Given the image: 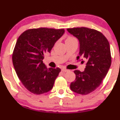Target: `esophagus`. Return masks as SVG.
I'll return each mask as SVG.
<instances>
[{
    "instance_id": "obj_1",
    "label": "esophagus",
    "mask_w": 120,
    "mask_h": 120,
    "mask_svg": "<svg viewBox=\"0 0 120 120\" xmlns=\"http://www.w3.org/2000/svg\"><path fill=\"white\" fill-rule=\"evenodd\" d=\"M61 71H62L63 72H68L69 70H67V69H66V68H62L61 69Z\"/></svg>"
}]
</instances>
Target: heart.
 Returning <instances> with one entry per match:
<instances>
[{
	"mask_svg": "<svg viewBox=\"0 0 120 120\" xmlns=\"http://www.w3.org/2000/svg\"><path fill=\"white\" fill-rule=\"evenodd\" d=\"M72 39H75V38H74L72 37H68L67 39H66V41H70V40H72Z\"/></svg>",
	"mask_w": 120,
	"mask_h": 120,
	"instance_id": "heart-1",
	"label": "heart"
}]
</instances>
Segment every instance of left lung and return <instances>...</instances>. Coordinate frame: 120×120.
<instances>
[{"instance_id": "8db88e82", "label": "left lung", "mask_w": 120, "mask_h": 120, "mask_svg": "<svg viewBox=\"0 0 120 120\" xmlns=\"http://www.w3.org/2000/svg\"><path fill=\"white\" fill-rule=\"evenodd\" d=\"M79 42V56L86 59L85 70H75L76 77L71 83V90L87 95L97 89L107 75L112 63L110 48L108 40L100 32L86 27L67 29Z\"/></svg>"}]
</instances>
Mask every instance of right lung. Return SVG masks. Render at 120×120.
<instances>
[{"label": "right lung", "mask_w": 120, "mask_h": 120, "mask_svg": "<svg viewBox=\"0 0 120 120\" xmlns=\"http://www.w3.org/2000/svg\"><path fill=\"white\" fill-rule=\"evenodd\" d=\"M64 32V29H30L18 38L12 56L13 66L23 85L32 94L41 95L53 88L61 70L47 68L42 60Z\"/></svg>", "instance_id": "right-lung-1"}]
</instances>
